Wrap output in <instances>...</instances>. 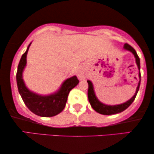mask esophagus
<instances>
[{
  "label": "esophagus",
  "instance_id": "1",
  "mask_svg": "<svg viewBox=\"0 0 154 154\" xmlns=\"http://www.w3.org/2000/svg\"><path fill=\"white\" fill-rule=\"evenodd\" d=\"M77 76H78V78L79 79H85V73H84V72H82V71H79Z\"/></svg>",
  "mask_w": 154,
  "mask_h": 154
}]
</instances>
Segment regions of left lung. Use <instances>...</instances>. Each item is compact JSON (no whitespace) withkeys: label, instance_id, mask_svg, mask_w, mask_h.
<instances>
[{"label":"left lung","instance_id":"obj_1","mask_svg":"<svg viewBox=\"0 0 154 154\" xmlns=\"http://www.w3.org/2000/svg\"><path fill=\"white\" fill-rule=\"evenodd\" d=\"M124 48L125 50H129V51L131 52L132 53L134 54V57L136 58V63H137V65L138 66V68L139 69V85H138V87L137 88V91H136L135 94L134 95L133 97L131 99H130L129 101L126 102L125 103H123V104H121L119 105H114V106H111V105H106L103 103L100 102V101L98 100V99L97 98L96 95L94 94V87H93L92 83L89 80H87V82H88L89 87H88V92H87V94H88V99L89 102L90 103L91 107H92L97 112L100 113L101 114H104V115H112V114H117V113H120L123 112L125 109H126L129 106L132 104V102H134V100H135L136 97H137V94L138 93V91L140 87V83H141V72H140V59L138 56V54L136 52V50L134 49L133 48L131 45H129V44L125 43L124 44Z\"/></svg>","mask_w":154,"mask_h":154}]
</instances>
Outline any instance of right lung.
I'll use <instances>...</instances> for the list:
<instances>
[{"instance_id": "right-lung-1", "label": "right lung", "mask_w": 154, "mask_h": 154, "mask_svg": "<svg viewBox=\"0 0 154 154\" xmlns=\"http://www.w3.org/2000/svg\"><path fill=\"white\" fill-rule=\"evenodd\" d=\"M30 44L22 55L17 66L16 80L18 91L27 107L35 114L43 117L55 116L64 109L69 91L77 86L79 81L76 76L66 79L57 92L48 96H41L30 91L23 79V71L26 65L27 53Z\"/></svg>"}]
</instances>
